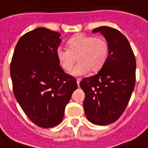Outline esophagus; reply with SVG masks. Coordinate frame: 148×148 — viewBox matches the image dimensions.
I'll use <instances>...</instances> for the list:
<instances>
[{"label": "esophagus", "mask_w": 148, "mask_h": 148, "mask_svg": "<svg viewBox=\"0 0 148 148\" xmlns=\"http://www.w3.org/2000/svg\"><path fill=\"white\" fill-rule=\"evenodd\" d=\"M80 79H76V83H77V85H78V86L80 85Z\"/></svg>", "instance_id": "34e87169"}]
</instances>
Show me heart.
Here are the masks:
<instances>
[{"label": "heart", "mask_w": 148, "mask_h": 148, "mask_svg": "<svg viewBox=\"0 0 148 148\" xmlns=\"http://www.w3.org/2000/svg\"><path fill=\"white\" fill-rule=\"evenodd\" d=\"M109 54V45L103 38H95L84 34H77L68 42V49L59 47L56 58L64 71H71L77 58V64L71 74L75 76L86 75L90 71L97 72L103 67Z\"/></svg>", "instance_id": "heart-1"}]
</instances>
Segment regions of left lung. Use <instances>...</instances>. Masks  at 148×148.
I'll return each instance as SVG.
<instances>
[{"mask_svg": "<svg viewBox=\"0 0 148 148\" xmlns=\"http://www.w3.org/2000/svg\"><path fill=\"white\" fill-rule=\"evenodd\" d=\"M92 32H100L106 39L108 58L99 72L83 79L80 86L88 120L104 126L117 121L125 110L135 84L136 63L127 38L118 29L100 26Z\"/></svg>", "mask_w": 148, "mask_h": 148, "instance_id": "8db88e82", "label": "left lung"}]
</instances>
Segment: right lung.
<instances>
[{
  "instance_id": "obj_1",
  "label": "right lung",
  "mask_w": 148,
  "mask_h": 148,
  "mask_svg": "<svg viewBox=\"0 0 148 148\" xmlns=\"http://www.w3.org/2000/svg\"><path fill=\"white\" fill-rule=\"evenodd\" d=\"M61 34L38 27L20 38L10 64L14 93L26 116L42 128L57 126L77 88L56 58Z\"/></svg>"
}]
</instances>
